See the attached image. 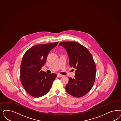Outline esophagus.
Instances as JSON below:
<instances>
[{
  "instance_id": "obj_1",
  "label": "esophagus",
  "mask_w": 121,
  "mask_h": 121,
  "mask_svg": "<svg viewBox=\"0 0 121 121\" xmlns=\"http://www.w3.org/2000/svg\"><path fill=\"white\" fill-rule=\"evenodd\" d=\"M57 77H62L63 76V75H60V74H57Z\"/></svg>"
}]
</instances>
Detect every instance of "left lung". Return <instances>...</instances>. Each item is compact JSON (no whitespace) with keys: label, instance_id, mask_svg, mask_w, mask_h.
I'll list each match as a JSON object with an SVG mask.
<instances>
[{"label":"left lung","instance_id":"left-lung-1","mask_svg":"<svg viewBox=\"0 0 121 121\" xmlns=\"http://www.w3.org/2000/svg\"><path fill=\"white\" fill-rule=\"evenodd\" d=\"M59 46L67 51L70 66L75 69V78L69 77L66 91L76 97L85 95L91 89L95 79L96 65L92 54L85 47L76 42H61Z\"/></svg>","mask_w":121,"mask_h":121}]
</instances>
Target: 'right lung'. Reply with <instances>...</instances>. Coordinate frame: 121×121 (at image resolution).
<instances>
[{
  "mask_svg": "<svg viewBox=\"0 0 121 121\" xmlns=\"http://www.w3.org/2000/svg\"><path fill=\"white\" fill-rule=\"evenodd\" d=\"M58 42L33 46L24 55L20 69L21 83L30 95L40 97L50 91L57 77L55 73L48 74L41 70L47 55Z\"/></svg>",
  "mask_w": 121,
  "mask_h": 121,
  "instance_id": "right-lung-1",
  "label": "right lung"
}]
</instances>
